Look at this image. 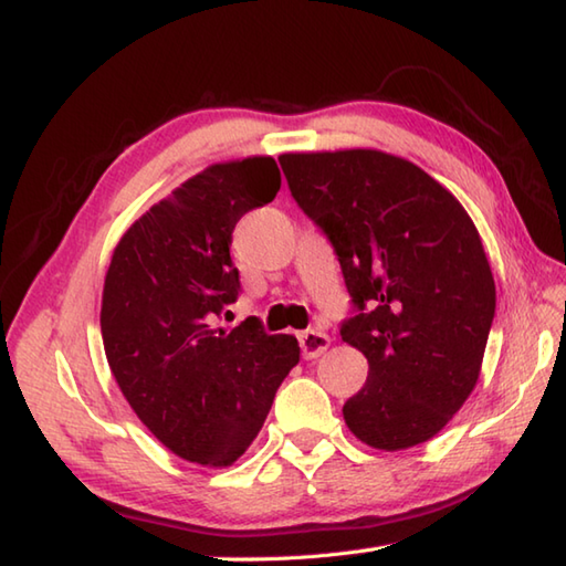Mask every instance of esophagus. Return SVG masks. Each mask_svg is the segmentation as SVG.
<instances>
[{
	"label": "esophagus",
	"mask_w": 566,
	"mask_h": 566,
	"mask_svg": "<svg viewBox=\"0 0 566 566\" xmlns=\"http://www.w3.org/2000/svg\"><path fill=\"white\" fill-rule=\"evenodd\" d=\"M298 345H302V353L306 359H314L328 350L331 338L323 331L311 328V331H304L302 335H298Z\"/></svg>",
	"instance_id": "34e87169"
}]
</instances>
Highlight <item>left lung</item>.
<instances>
[{
  "label": "left lung",
  "instance_id": "obj_1",
  "mask_svg": "<svg viewBox=\"0 0 566 566\" xmlns=\"http://www.w3.org/2000/svg\"><path fill=\"white\" fill-rule=\"evenodd\" d=\"M280 165L353 296L340 335L369 371L343 406L347 428L387 452L430 440L474 391L496 311L476 226L440 182L389 153H284Z\"/></svg>",
  "mask_w": 566,
  "mask_h": 566
}]
</instances>
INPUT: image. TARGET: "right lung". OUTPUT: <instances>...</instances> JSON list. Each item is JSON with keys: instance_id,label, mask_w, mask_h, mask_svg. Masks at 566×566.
I'll return each instance as SVG.
<instances>
[{"instance_id": "obj_1", "label": "right lung", "mask_w": 566, "mask_h": 566, "mask_svg": "<svg viewBox=\"0 0 566 566\" xmlns=\"http://www.w3.org/2000/svg\"><path fill=\"white\" fill-rule=\"evenodd\" d=\"M280 185L262 155L209 165L128 228L106 270L99 321L112 375L143 426L187 462L233 464L298 363L294 335L264 333L255 316L211 326L240 292L233 228Z\"/></svg>"}]
</instances>
